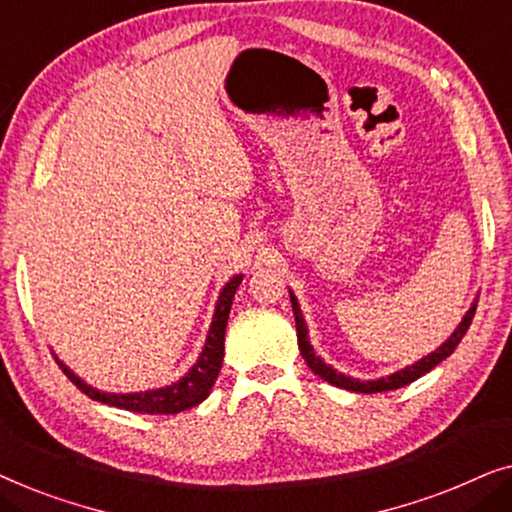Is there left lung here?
Here are the masks:
<instances>
[{"label":"left lung","instance_id":"left-lung-1","mask_svg":"<svg viewBox=\"0 0 512 512\" xmlns=\"http://www.w3.org/2000/svg\"><path fill=\"white\" fill-rule=\"evenodd\" d=\"M291 293V291H289ZM291 307H293V317H296V333H298V347H300V354H303V359L307 361V366L314 375H319L321 380H326L328 384H335V387L340 389H347V391H356V394H377V391H391V389H401L405 384L419 380V377L429 373L431 368H436L440 361L447 359L457 345L464 338L468 326H471L473 321V314H475V307H478V300L471 305V310L464 314V319H461V324L454 328V333L447 338L443 345H440L436 352H431L429 356H424V359H419L417 363H412V366L398 370V373L389 375V377H380V380H356V377H349V375H342L338 370H333L328 363H324V359H319L317 354H314V349L310 345V338H307V326H305V319H303V312H300V305L296 296L291 293Z\"/></svg>","mask_w":512,"mask_h":512}]
</instances>
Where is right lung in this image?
Here are the masks:
<instances>
[{"label": "right lung", "mask_w": 512, "mask_h": 512, "mask_svg": "<svg viewBox=\"0 0 512 512\" xmlns=\"http://www.w3.org/2000/svg\"><path fill=\"white\" fill-rule=\"evenodd\" d=\"M240 284H242V275H235L226 286H223L221 296L216 300L214 319H212V326H209L202 354L198 356V361L193 363V368L181 377V380L167 384V387L137 391V394H107V391L93 389L90 384L83 382L81 377H76L60 359L55 361H58L62 373H65L69 380L83 391V394L93 398V401L114 405V408L130 410V412H144V415H177V412H184L188 408H193V405L205 401L209 391L214 387L216 377H219L230 305H233L235 291Z\"/></svg>", "instance_id": "1"}]
</instances>
